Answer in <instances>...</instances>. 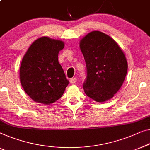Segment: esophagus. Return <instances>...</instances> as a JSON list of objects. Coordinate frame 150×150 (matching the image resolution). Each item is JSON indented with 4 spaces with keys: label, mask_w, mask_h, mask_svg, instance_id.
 Wrapping results in <instances>:
<instances>
[{
    "label": "esophagus",
    "mask_w": 150,
    "mask_h": 150,
    "mask_svg": "<svg viewBox=\"0 0 150 150\" xmlns=\"http://www.w3.org/2000/svg\"><path fill=\"white\" fill-rule=\"evenodd\" d=\"M76 81H77V79H75V78H72V79H71L70 80V82L71 84H75L76 82Z\"/></svg>",
    "instance_id": "esophagus-1"
}]
</instances>
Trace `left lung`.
Wrapping results in <instances>:
<instances>
[{
	"mask_svg": "<svg viewBox=\"0 0 150 150\" xmlns=\"http://www.w3.org/2000/svg\"><path fill=\"white\" fill-rule=\"evenodd\" d=\"M80 48L86 62V95L97 102L114 97L125 79L128 64L116 41L107 34L93 31L80 40Z\"/></svg>",
	"mask_w": 150,
	"mask_h": 150,
	"instance_id": "1",
	"label": "left lung"
}]
</instances>
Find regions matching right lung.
I'll return each instance as SVG.
<instances>
[{"label": "right lung", "mask_w": 150, "mask_h": 150, "mask_svg": "<svg viewBox=\"0 0 150 150\" xmlns=\"http://www.w3.org/2000/svg\"><path fill=\"white\" fill-rule=\"evenodd\" d=\"M64 42L49 37L34 41L23 56L19 76L23 90L32 100L46 105L64 94L69 80L58 62Z\"/></svg>", "instance_id": "add662e5"}]
</instances>
